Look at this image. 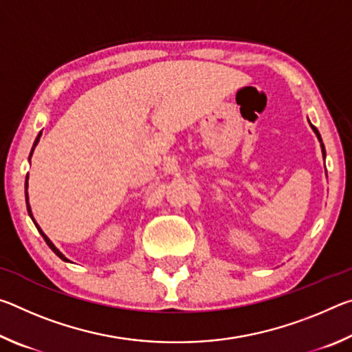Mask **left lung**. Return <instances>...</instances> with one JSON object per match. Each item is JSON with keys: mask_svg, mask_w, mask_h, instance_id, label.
<instances>
[{"mask_svg": "<svg viewBox=\"0 0 352 352\" xmlns=\"http://www.w3.org/2000/svg\"><path fill=\"white\" fill-rule=\"evenodd\" d=\"M309 124H311V121H309ZM311 127H312V130H314V133L317 135V138H318V141H320V146H321V153H323V158H326V151H324V144H323V141H321V136H320V133H318V130H317V127H314L312 124H311Z\"/></svg>", "mask_w": 352, "mask_h": 352, "instance_id": "left-lung-1", "label": "left lung"}]
</instances>
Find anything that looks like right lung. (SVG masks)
Returning <instances> with one entry per match:
<instances>
[{"instance_id": "1", "label": "right lung", "mask_w": 352, "mask_h": 352, "mask_svg": "<svg viewBox=\"0 0 352 352\" xmlns=\"http://www.w3.org/2000/svg\"><path fill=\"white\" fill-rule=\"evenodd\" d=\"M40 136H41V132L37 135V138H35V141H34V146H32V148H31V155H29V162H31V157H32V153H34V148L35 147H37V144H38V141H40ZM28 180H29V174L26 175V183H25V195H26V206H28V212H29V216H31V219H32V222L35 223V226H37V230H38V233L41 234V236H43V239H45V242L47 243V247H50L51 250H52V252H54L57 256H58V258H60L62 261H65V262H71L68 258H67V256H65L62 252H60V250H58L56 245H54V243H52L51 242V239H50V237H47L45 233H43V230H41L40 228V226H38V223L37 222H35V219H34V216H32V210H31V205H29V195H28Z\"/></svg>"}]
</instances>
